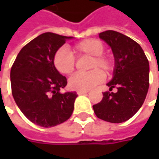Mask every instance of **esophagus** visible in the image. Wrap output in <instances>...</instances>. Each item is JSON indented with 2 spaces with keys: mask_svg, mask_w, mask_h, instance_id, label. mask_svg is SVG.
<instances>
[{
  "mask_svg": "<svg viewBox=\"0 0 159 159\" xmlns=\"http://www.w3.org/2000/svg\"><path fill=\"white\" fill-rule=\"evenodd\" d=\"M87 93V91H77L78 95H85Z\"/></svg>",
  "mask_w": 159,
  "mask_h": 159,
  "instance_id": "esophagus-1",
  "label": "esophagus"
}]
</instances>
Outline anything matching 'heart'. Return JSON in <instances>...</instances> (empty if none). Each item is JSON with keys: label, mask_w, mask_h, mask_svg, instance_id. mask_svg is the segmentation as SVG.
Here are the masks:
<instances>
[{"label": "heart", "mask_w": 159, "mask_h": 159, "mask_svg": "<svg viewBox=\"0 0 159 159\" xmlns=\"http://www.w3.org/2000/svg\"><path fill=\"white\" fill-rule=\"evenodd\" d=\"M71 54L66 48H59L53 56V65L57 72L63 75L73 74L75 68V59L84 56L90 57L88 74H78L69 79L70 88L77 91H88L104 80L105 74H110L115 66L114 59L107 54H103L105 45L97 39H87L74 45Z\"/></svg>", "instance_id": "b5f03b06"}]
</instances>
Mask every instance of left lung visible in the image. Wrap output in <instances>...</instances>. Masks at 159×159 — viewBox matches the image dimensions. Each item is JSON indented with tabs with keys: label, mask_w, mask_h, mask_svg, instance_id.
<instances>
[{
	"label": "left lung",
	"mask_w": 159,
	"mask_h": 159,
	"mask_svg": "<svg viewBox=\"0 0 159 159\" xmlns=\"http://www.w3.org/2000/svg\"><path fill=\"white\" fill-rule=\"evenodd\" d=\"M115 58L114 76L108 85L116 93L104 92L102 100L94 105L98 118L120 123L131 119L142 107L149 87V62L141 46L131 38L113 30L99 33Z\"/></svg>",
	"instance_id": "obj_1"
}]
</instances>
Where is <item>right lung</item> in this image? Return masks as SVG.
Returning <instances> with one entry per match:
<instances>
[{
  "label": "right lung",
  "mask_w": 159,
  "mask_h": 159,
  "mask_svg": "<svg viewBox=\"0 0 159 159\" xmlns=\"http://www.w3.org/2000/svg\"><path fill=\"white\" fill-rule=\"evenodd\" d=\"M70 37L43 33L20 50L11 68V87L22 113L33 123L52 127L67 120L74 111L76 92L61 93L65 76L53 65L54 53Z\"/></svg>",
  "instance_id": "add662e5"
}]
</instances>
